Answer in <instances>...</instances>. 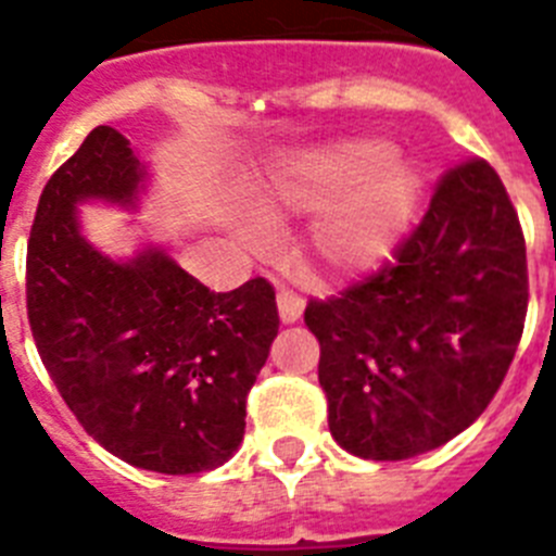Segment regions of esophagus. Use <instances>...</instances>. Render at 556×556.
<instances>
[{
	"label": "esophagus",
	"instance_id": "obj_1",
	"mask_svg": "<svg viewBox=\"0 0 556 556\" xmlns=\"http://www.w3.org/2000/svg\"><path fill=\"white\" fill-rule=\"evenodd\" d=\"M303 306H306V303H303L301 294L289 292V289L278 292V314H281V323H287V326L301 320Z\"/></svg>",
	"mask_w": 556,
	"mask_h": 556
}]
</instances>
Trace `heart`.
I'll return each instance as SVG.
<instances>
[{"mask_svg": "<svg viewBox=\"0 0 556 556\" xmlns=\"http://www.w3.org/2000/svg\"><path fill=\"white\" fill-rule=\"evenodd\" d=\"M424 180L381 139H345L298 152L255 194L267 223L314 217L308 255L326 275L378 267L409 230ZM255 239V230H248Z\"/></svg>", "mask_w": 556, "mask_h": 556, "instance_id": "obj_1", "label": "heart"}]
</instances>
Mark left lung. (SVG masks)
Returning <instances> with one entry per match:
<instances>
[{"instance_id":"8db88e82","label":"left lung","mask_w":556,"mask_h":556,"mask_svg":"<svg viewBox=\"0 0 556 556\" xmlns=\"http://www.w3.org/2000/svg\"><path fill=\"white\" fill-rule=\"evenodd\" d=\"M527 303V242L507 189L488 161H465L437 184L395 262L308 301L333 440L376 462L454 440L507 376Z\"/></svg>"}]
</instances>
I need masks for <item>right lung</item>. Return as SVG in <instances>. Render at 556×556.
<instances>
[{
  "label": "right lung",
  "mask_w": 556,
  "mask_h": 556,
  "mask_svg": "<svg viewBox=\"0 0 556 556\" xmlns=\"http://www.w3.org/2000/svg\"><path fill=\"white\" fill-rule=\"evenodd\" d=\"M147 166L113 127L88 132L43 186L27 244V317L43 367L113 456L166 476L233 456L278 333L264 278L211 292L166 250L116 262L80 233L77 203L136 208Z\"/></svg>",
  "instance_id": "right-lung-1"
}]
</instances>
